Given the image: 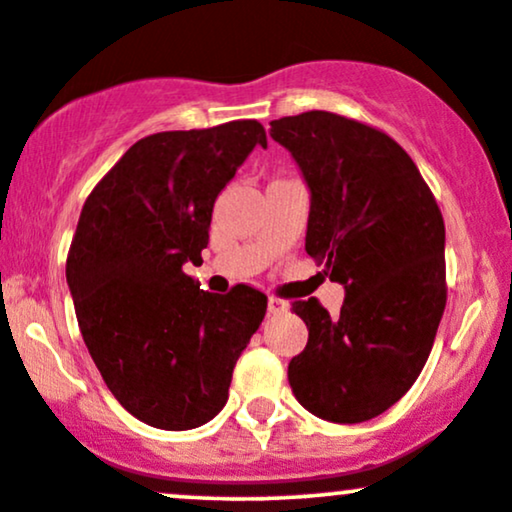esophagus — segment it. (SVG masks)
I'll return each instance as SVG.
<instances>
[{
  "instance_id": "1",
  "label": "esophagus",
  "mask_w": 512,
  "mask_h": 512,
  "mask_svg": "<svg viewBox=\"0 0 512 512\" xmlns=\"http://www.w3.org/2000/svg\"><path fill=\"white\" fill-rule=\"evenodd\" d=\"M286 308H289V303H286L284 298H269V301H267L269 315H281Z\"/></svg>"
}]
</instances>
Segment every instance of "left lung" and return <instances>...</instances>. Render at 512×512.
<instances>
[{"instance_id":"obj_1","label":"left lung","mask_w":512,"mask_h":512,"mask_svg":"<svg viewBox=\"0 0 512 512\" xmlns=\"http://www.w3.org/2000/svg\"><path fill=\"white\" fill-rule=\"evenodd\" d=\"M310 190L305 252L344 286L339 315L293 301L308 344L289 363L310 414L361 424L399 402L433 349L445 286V223L419 168L395 139L310 110L269 122Z\"/></svg>"}]
</instances>
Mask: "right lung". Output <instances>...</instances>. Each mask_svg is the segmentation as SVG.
<instances>
[{"instance_id":"add662e5","label":"right lung","mask_w":512,"mask_h":512,"mask_svg":"<svg viewBox=\"0 0 512 512\" xmlns=\"http://www.w3.org/2000/svg\"><path fill=\"white\" fill-rule=\"evenodd\" d=\"M257 120L139 139L93 187L67 255L76 320L105 385L129 414L190 431L223 409L267 296H226L182 272L202 260L219 192L255 146Z\"/></svg>"}]
</instances>
